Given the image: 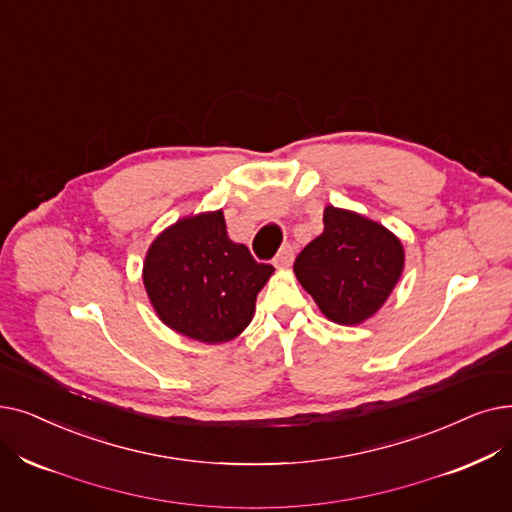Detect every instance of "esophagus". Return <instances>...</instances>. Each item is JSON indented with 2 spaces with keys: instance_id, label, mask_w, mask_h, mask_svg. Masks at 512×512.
<instances>
[{
  "instance_id": "obj_1",
  "label": "esophagus",
  "mask_w": 512,
  "mask_h": 512,
  "mask_svg": "<svg viewBox=\"0 0 512 512\" xmlns=\"http://www.w3.org/2000/svg\"><path fill=\"white\" fill-rule=\"evenodd\" d=\"M293 259H295V251H293V247H288V244H286V247H282L278 251V255L274 259V265H276V268H280V270H286V268H291Z\"/></svg>"
}]
</instances>
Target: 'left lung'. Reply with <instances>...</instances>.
Returning <instances> with one entry per match:
<instances>
[{"label":"left lung","instance_id":"8db88e82","mask_svg":"<svg viewBox=\"0 0 512 512\" xmlns=\"http://www.w3.org/2000/svg\"><path fill=\"white\" fill-rule=\"evenodd\" d=\"M406 253L391 230L328 205L324 232L295 259V276L335 324L358 326L379 311L402 278Z\"/></svg>","mask_w":512,"mask_h":512}]
</instances>
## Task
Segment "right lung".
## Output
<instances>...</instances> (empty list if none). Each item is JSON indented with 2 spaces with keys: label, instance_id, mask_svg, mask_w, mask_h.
<instances>
[{
  "label": "right lung",
  "instance_id": "add662e5",
  "mask_svg": "<svg viewBox=\"0 0 512 512\" xmlns=\"http://www.w3.org/2000/svg\"><path fill=\"white\" fill-rule=\"evenodd\" d=\"M274 274L230 240L224 211L177 219L146 251L142 280L159 320L180 335L217 345L236 339Z\"/></svg>",
  "mask_w": 512,
  "mask_h": 512
}]
</instances>
